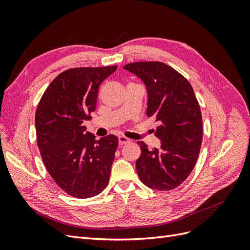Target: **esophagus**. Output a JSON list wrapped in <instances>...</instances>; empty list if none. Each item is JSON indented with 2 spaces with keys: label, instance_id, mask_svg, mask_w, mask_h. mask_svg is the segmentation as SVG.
<instances>
[{
  "label": "esophagus",
  "instance_id": "esophagus-1",
  "mask_svg": "<svg viewBox=\"0 0 250 250\" xmlns=\"http://www.w3.org/2000/svg\"><path fill=\"white\" fill-rule=\"evenodd\" d=\"M129 142H130V140L128 139V138H126V137H123V135H121V137H119V144H120L121 146L125 145V144L129 143Z\"/></svg>",
  "mask_w": 250,
  "mask_h": 250
}]
</instances>
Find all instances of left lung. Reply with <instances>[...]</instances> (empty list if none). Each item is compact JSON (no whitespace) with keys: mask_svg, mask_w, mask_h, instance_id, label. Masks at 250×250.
<instances>
[{"mask_svg":"<svg viewBox=\"0 0 250 250\" xmlns=\"http://www.w3.org/2000/svg\"><path fill=\"white\" fill-rule=\"evenodd\" d=\"M124 70L145 83L146 115L161 123L154 133L160 147L148 149L138 142L142 151L135 164L138 175L153 190H173L191 174L202 143V117L193 87L183 75L160 62L128 63Z\"/></svg>","mask_w":250,"mask_h":250,"instance_id":"8db88e82","label":"left lung"}]
</instances>
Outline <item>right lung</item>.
I'll return each mask as SVG.
<instances>
[{
	"label": "right lung",
	"instance_id": "add662e5",
	"mask_svg": "<svg viewBox=\"0 0 250 250\" xmlns=\"http://www.w3.org/2000/svg\"><path fill=\"white\" fill-rule=\"evenodd\" d=\"M116 70V65L66 70L50 83L37 105L42 162L57 186L74 197H94L108 185L118 138L96 140L83 123L96 110L101 82Z\"/></svg>",
	"mask_w": 250,
	"mask_h": 250
}]
</instances>
